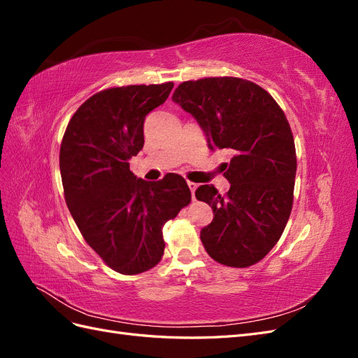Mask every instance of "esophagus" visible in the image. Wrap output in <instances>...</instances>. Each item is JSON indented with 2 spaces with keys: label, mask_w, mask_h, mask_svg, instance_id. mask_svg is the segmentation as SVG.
Here are the masks:
<instances>
[{
  "label": "esophagus",
  "mask_w": 358,
  "mask_h": 358,
  "mask_svg": "<svg viewBox=\"0 0 358 358\" xmlns=\"http://www.w3.org/2000/svg\"><path fill=\"white\" fill-rule=\"evenodd\" d=\"M188 187L191 189V196H192V200H196V189H197V183L196 182H191L188 180Z\"/></svg>",
  "instance_id": "1"
}]
</instances>
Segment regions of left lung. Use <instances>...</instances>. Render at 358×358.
<instances>
[{"label":"left lung","instance_id":"1","mask_svg":"<svg viewBox=\"0 0 358 358\" xmlns=\"http://www.w3.org/2000/svg\"><path fill=\"white\" fill-rule=\"evenodd\" d=\"M171 100L197 119L210 149L234 154L225 196L213 185L196 191L213 210L200 231L206 252L229 267L258 263L282 236L294 200L297 158L284 110L262 86L229 76L183 82Z\"/></svg>","mask_w":358,"mask_h":358}]
</instances>
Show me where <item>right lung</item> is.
Here are the masks:
<instances>
[{
	"instance_id": "right-lung-1",
	"label": "right lung",
	"mask_w": 358,
	"mask_h": 358,
	"mask_svg": "<svg viewBox=\"0 0 358 358\" xmlns=\"http://www.w3.org/2000/svg\"><path fill=\"white\" fill-rule=\"evenodd\" d=\"M173 82L128 85L94 94L64 133L59 170L64 197L85 242L122 275L155 267L164 255L162 227L191 201L176 173L137 179L128 159L143 148V122L164 103Z\"/></svg>"
}]
</instances>
